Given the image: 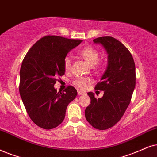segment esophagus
<instances>
[{"instance_id":"esophagus-1","label":"esophagus","mask_w":157,"mask_h":157,"mask_svg":"<svg viewBox=\"0 0 157 157\" xmlns=\"http://www.w3.org/2000/svg\"><path fill=\"white\" fill-rule=\"evenodd\" d=\"M77 93H78V95H79V96H80V95H82L83 93H83L82 91H80V90H77Z\"/></svg>"}]
</instances>
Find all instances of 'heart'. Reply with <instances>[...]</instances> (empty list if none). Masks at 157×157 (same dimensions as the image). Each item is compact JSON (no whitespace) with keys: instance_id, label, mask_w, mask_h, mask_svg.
I'll return each mask as SVG.
<instances>
[{"instance_id":"b5f03b06","label":"heart","mask_w":157,"mask_h":157,"mask_svg":"<svg viewBox=\"0 0 157 157\" xmlns=\"http://www.w3.org/2000/svg\"><path fill=\"white\" fill-rule=\"evenodd\" d=\"M79 55L82 56L83 59L91 67H96L98 65L99 51L94 47L85 46L79 51ZM72 67V58L69 56H67L64 59V68L66 71L70 70ZM91 82V79L84 77H77L73 81V84L77 88L85 89L87 85Z\"/></svg>"}]
</instances>
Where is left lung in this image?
<instances>
[{"instance_id":"8db88e82","label":"left lung","mask_w":157,"mask_h":157,"mask_svg":"<svg viewBox=\"0 0 157 157\" xmlns=\"http://www.w3.org/2000/svg\"><path fill=\"white\" fill-rule=\"evenodd\" d=\"M108 53V66L95 90H104L102 98L88 93L90 104L85 109L88 122L98 130H106L117 124L130 104L136 86V65L132 54L118 40L110 36L93 40Z\"/></svg>"}]
</instances>
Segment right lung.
<instances>
[{
  "label": "right lung",
  "mask_w": 157,
  "mask_h": 157,
  "mask_svg": "<svg viewBox=\"0 0 157 157\" xmlns=\"http://www.w3.org/2000/svg\"><path fill=\"white\" fill-rule=\"evenodd\" d=\"M82 40L47 35L37 40L25 55L20 69L19 93L29 117L36 125L51 130L63 122L67 106L77 96L69 85L58 92L54 85L64 75V59Z\"/></svg>",
  "instance_id": "1"
}]
</instances>
